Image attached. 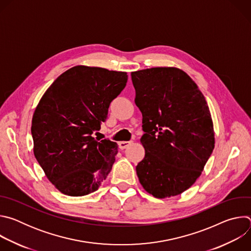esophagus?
<instances>
[{
    "label": "esophagus",
    "instance_id": "esophagus-1",
    "mask_svg": "<svg viewBox=\"0 0 251 251\" xmlns=\"http://www.w3.org/2000/svg\"><path fill=\"white\" fill-rule=\"evenodd\" d=\"M130 144H131L130 141H121V142H119V148L121 150H123V149L127 148Z\"/></svg>",
    "mask_w": 251,
    "mask_h": 251
}]
</instances>
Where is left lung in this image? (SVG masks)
Listing matches in <instances>:
<instances>
[{
  "label": "left lung",
  "instance_id": "obj_1",
  "mask_svg": "<svg viewBox=\"0 0 251 251\" xmlns=\"http://www.w3.org/2000/svg\"><path fill=\"white\" fill-rule=\"evenodd\" d=\"M131 77L145 132L139 182L157 199L180 195L195 184L214 148L206 100L180 68L152 67L133 71Z\"/></svg>",
  "mask_w": 251,
  "mask_h": 251
}]
</instances>
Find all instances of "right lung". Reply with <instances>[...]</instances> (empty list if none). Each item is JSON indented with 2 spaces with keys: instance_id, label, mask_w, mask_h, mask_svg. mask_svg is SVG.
I'll use <instances>...</instances> for the list:
<instances>
[{
  "instance_id": "obj_1",
  "label": "right lung",
  "mask_w": 251,
  "mask_h": 251,
  "mask_svg": "<svg viewBox=\"0 0 251 251\" xmlns=\"http://www.w3.org/2000/svg\"><path fill=\"white\" fill-rule=\"evenodd\" d=\"M127 73L76 65L47 89L31 120L33 154L49 181L63 195L98 190L118 153L117 143L92 134L105 122L111 101L126 86Z\"/></svg>"
}]
</instances>
